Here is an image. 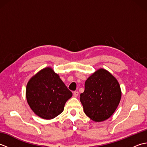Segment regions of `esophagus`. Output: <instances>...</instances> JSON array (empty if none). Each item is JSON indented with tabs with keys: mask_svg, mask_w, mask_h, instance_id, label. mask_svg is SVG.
<instances>
[{
	"mask_svg": "<svg viewBox=\"0 0 147 147\" xmlns=\"http://www.w3.org/2000/svg\"><path fill=\"white\" fill-rule=\"evenodd\" d=\"M79 95V92H74L73 93V96H74V97H77Z\"/></svg>",
	"mask_w": 147,
	"mask_h": 147,
	"instance_id": "1",
	"label": "esophagus"
}]
</instances>
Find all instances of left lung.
<instances>
[{
    "label": "left lung",
    "instance_id": "left-lung-1",
    "mask_svg": "<svg viewBox=\"0 0 147 147\" xmlns=\"http://www.w3.org/2000/svg\"><path fill=\"white\" fill-rule=\"evenodd\" d=\"M121 98L120 85L104 69H99L86 80L80 101L87 116L96 122L107 119L113 114Z\"/></svg>",
    "mask_w": 147,
    "mask_h": 147
}]
</instances>
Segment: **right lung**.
<instances>
[{
    "mask_svg": "<svg viewBox=\"0 0 147 147\" xmlns=\"http://www.w3.org/2000/svg\"><path fill=\"white\" fill-rule=\"evenodd\" d=\"M73 93L51 67L40 71L28 82V104L35 113L45 119H51L64 111V105Z\"/></svg>",
    "mask_w": 147,
    "mask_h": 147,
    "instance_id": "1",
    "label": "right lung"
}]
</instances>
